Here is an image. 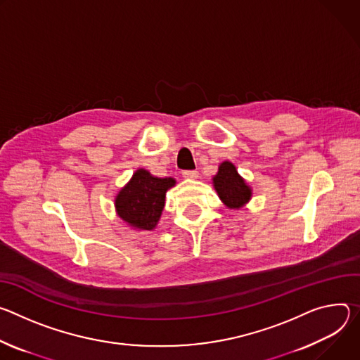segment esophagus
<instances>
[{
	"label": "esophagus",
	"instance_id": "obj_1",
	"mask_svg": "<svg viewBox=\"0 0 360 360\" xmlns=\"http://www.w3.org/2000/svg\"><path fill=\"white\" fill-rule=\"evenodd\" d=\"M183 177H184V179H191V180H194V179L198 177V173H197L195 170H184V172H183Z\"/></svg>",
	"mask_w": 360,
	"mask_h": 360
}]
</instances>
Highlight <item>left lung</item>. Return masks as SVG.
<instances>
[{"label": "left lung", "mask_w": 360, "mask_h": 360, "mask_svg": "<svg viewBox=\"0 0 360 360\" xmlns=\"http://www.w3.org/2000/svg\"><path fill=\"white\" fill-rule=\"evenodd\" d=\"M213 184L221 202L230 209L242 207L250 200L252 190L229 162L220 165L217 174L213 177Z\"/></svg>", "instance_id": "obj_1"}]
</instances>
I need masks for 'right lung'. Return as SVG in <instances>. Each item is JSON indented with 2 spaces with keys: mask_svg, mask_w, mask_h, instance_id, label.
Returning a JSON list of instances; mask_svg holds the SVG:
<instances>
[{
  "mask_svg": "<svg viewBox=\"0 0 360 360\" xmlns=\"http://www.w3.org/2000/svg\"><path fill=\"white\" fill-rule=\"evenodd\" d=\"M174 183L172 177L158 179L147 170H137L130 183L115 197L118 216L136 229H154L165 209L166 191Z\"/></svg>",
  "mask_w": 360,
  "mask_h": 360,
  "instance_id": "1",
  "label": "right lung"
}]
</instances>
